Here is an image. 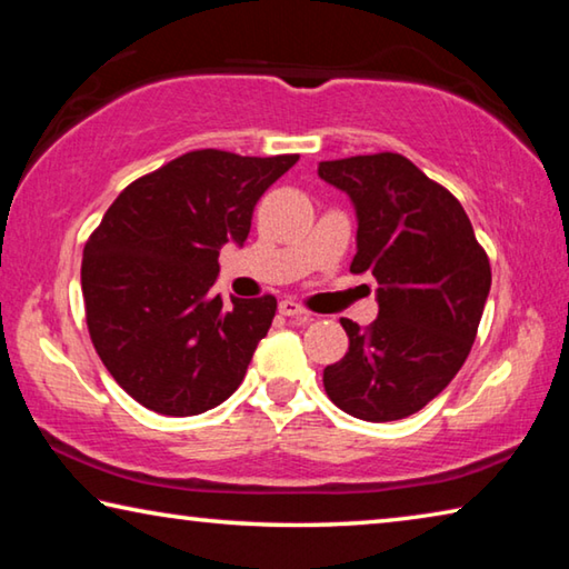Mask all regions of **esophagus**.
<instances>
[{
	"label": "esophagus",
	"mask_w": 569,
	"mask_h": 569,
	"mask_svg": "<svg viewBox=\"0 0 569 569\" xmlns=\"http://www.w3.org/2000/svg\"><path fill=\"white\" fill-rule=\"evenodd\" d=\"M278 313L286 316V319H301V321H308L306 308L298 306L296 301H288V298H286V301L278 303Z\"/></svg>",
	"instance_id": "1"
}]
</instances>
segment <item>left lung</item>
<instances>
[{
  "label": "left lung",
  "mask_w": 569,
  "mask_h": 569,
  "mask_svg": "<svg viewBox=\"0 0 569 569\" xmlns=\"http://www.w3.org/2000/svg\"><path fill=\"white\" fill-rule=\"evenodd\" d=\"M356 210L353 273L377 278L379 319H341L349 351L323 369L341 411L363 421L411 417L449 387L485 311L492 271L465 208L397 152L319 162Z\"/></svg>",
  "instance_id": "8db88e82"
}]
</instances>
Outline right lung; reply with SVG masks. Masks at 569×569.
<instances>
[{
    "label": "right lung",
    "instance_id": "add662e5",
    "mask_svg": "<svg viewBox=\"0 0 569 569\" xmlns=\"http://www.w3.org/2000/svg\"><path fill=\"white\" fill-rule=\"evenodd\" d=\"M298 156L196 150L130 182L82 253L90 339L112 379L166 417L223 403L271 329L276 298L213 293L218 253Z\"/></svg>",
    "mask_w": 569,
    "mask_h": 569
}]
</instances>
